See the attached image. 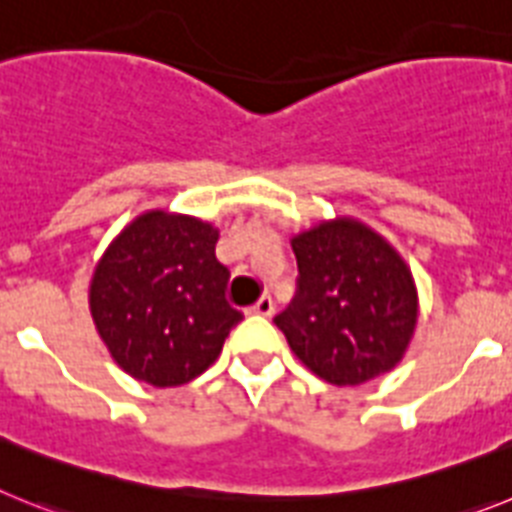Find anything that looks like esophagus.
<instances>
[{
	"label": "esophagus",
	"instance_id": "obj_1",
	"mask_svg": "<svg viewBox=\"0 0 512 512\" xmlns=\"http://www.w3.org/2000/svg\"><path fill=\"white\" fill-rule=\"evenodd\" d=\"M252 314H260V317H270V314H273L275 311V304H273V299H270L268 293H265V296H260V299H257V304L252 306Z\"/></svg>",
	"mask_w": 512,
	"mask_h": 512
}]
</instances>
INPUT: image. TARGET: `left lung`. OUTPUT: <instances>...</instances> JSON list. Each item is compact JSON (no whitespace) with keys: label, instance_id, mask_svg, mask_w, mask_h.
<instances>
[{"label":"left lung","instance_id":"left-lung-1","mask_svg":"<svg viewBox=\"0 0 512 512\" xmlns=\"http://www.w3.org/2000/svg\"><path fill=\"white\" fill-rule=\"evenodd\" d=\"M296 293L273 319L299 361L335 386H358L402 361L417 293L402 257L358 221L293 239Z\"/></svg>","mask_w":512,"mask_h":512}]
</instances>
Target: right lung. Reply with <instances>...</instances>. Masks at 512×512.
<instances>
[{"mask_svg":"<svg viewBox=\"0 0 512 512\" xmlns=\"http://www.w3.org/2000/svg\"><path fill=\"white\" fill-rule=\"evenodd\" d=\"M219 234L190 216L151 211L121 231L90 288L97 332L115 363L151 386H180L219 358L244 319L226 299Z\"/></svg>","mask_w":512,"mask_h":512,"instance_id":"1","label":"right lung"}]
</instances>
